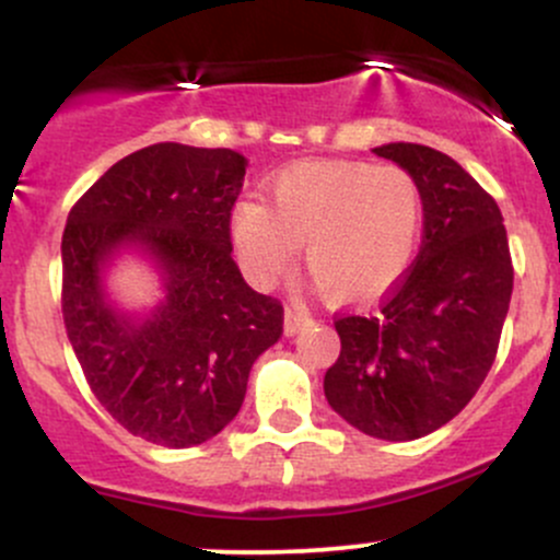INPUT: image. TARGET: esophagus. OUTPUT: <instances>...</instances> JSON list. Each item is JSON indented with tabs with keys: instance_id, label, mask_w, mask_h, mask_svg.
I'll return each mask as SVG.
<instances>
[{
	"instance_id": "1",
	"label": "esophagus",
	"mask_w": 560,
	"mask_h": 560,
	"mask_svg": "<svg viewBox=\"0 0 560 560\" xmlns=\"http://www.w3.org/2000/svg\"><path fill=\"white\" fill-rule=\"evenodd\" d=\"M307 320H311V313H307V307L287 305V311H284V331L287 334L300 331L302 326L307 324Z\"/></svg>"
}]
</instances>
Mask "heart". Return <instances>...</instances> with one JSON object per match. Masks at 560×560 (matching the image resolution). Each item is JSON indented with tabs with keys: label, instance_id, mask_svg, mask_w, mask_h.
<instances>
[{
	"label": "heart",
	"instance_id": "1",
	"mask_svg": "<svg viewBox=\"0 0 560 560\" xmlns=\"http://www.w3.org/2000/svg\"><path fill=\"white\" fill-rule=\"evenodd\" d=\"M421 234L419 178L363 160L292 165L268 186V208L242 202L231 215V240L255 279H279L302 247L313 284L334 302L371 300L395 287Z\"/></svg>",
	"mask_w": 560,
	"mask_h": 560
}]
</instances>
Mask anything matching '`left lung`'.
<instances>
[{
  "label": "left lung",
  "mask_w": 560,
  "mask_h": 560,
  "mask_svg": "<svg viewBox=\"0 0 560 560\" xmlns=\"http://www.w3.org/2000/svg\"><path fill=\"white\" fill-rule=\"evenodd\" d=\"M423 191L419 258L371 316L337 313V363L326 400L378 440L432 434L466 408L490 374L513 292V262L498 202L432 147H376Z\"/></svg>",
  "instance_id": "left-lung-1"
}]
</instances>
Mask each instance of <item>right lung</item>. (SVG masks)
<instances>
[{"mask_svg": "<svg viewBox=\"0 0 560 560\" xmlns=\"http://www.w3.org/2000/svg\"><path fill=\"white\" fill-rule=\"evenodd\" d=\"M234 150L144 147L70 208L62 231V320L94 397L133 436L163 447L210 440L240 413L253 363L284 331V305L231 260V210L244 184ZM137 241L170 294L141 327L101 300L98 268Z\"/></svg>", "mask_w": 560, "mask_h": 560, "instance_id": "add662e5", "label": "right lung"}]
</instances>
